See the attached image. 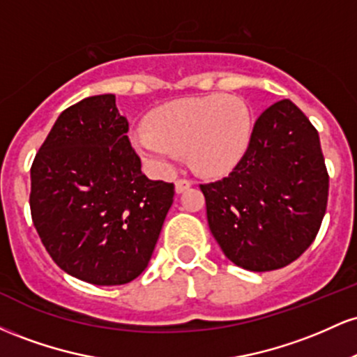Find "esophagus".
Listing matches in <instances>:
<instances>
[{"label": "esophagus", "mask_w": 357, "mask_h": 357, "mask_svg": "<svg viewBox=\"0 0 357 357\" xmlns=\"http://www.w3.org/2000/svg\"><path fill=\"white\" fill-rule=\"evenodd\" d=\"M191 181H188V179H178V181H176V184H174V188H176V192H178V195H181V192H184L188 190V188H191Z\"/></svg>", "instance_id": "34e87169"}]
</instances>
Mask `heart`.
<instances>
[{
    "instance_id": "b5f03b06",
    "label": "heart",
    "mask_w": 357,
    "mask_h": 357,
    "mask_svg": "<svg viewBox=\"0 0 357 357\" xmlns=\"http://www.w3.org/2000/svg\"><path fill=\"white\" fill-rule=\"evenodd\" d=\"M253 116L243 99L225 93L186 97L159 107L151 126L130 132L134 149L153 169L165 173L188 151L192 165L208 174L230 171L247 153Z\"/></svg>"
}]
</instances>
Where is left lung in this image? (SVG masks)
I'll use <instances>...</instances> for the list:
<instances>
[{
  "label": "left lung",
  "mask_w": 357,
  "mask_h": 357,
  "mask_svg": "<svg viewBox=\"0 0 357 357\" xmlns=\"http://www.w3.org/2000/svg\"><path fill=\"white\" fill-rule=\"evenodd\" d=\"M206 218L230 261L270 272L310 247L326 215L329 176L315 127L289 99L257 119L235 169L202 184Z\"/></svg>",
  "instance_id": "8db88e82"
}]
</instances>
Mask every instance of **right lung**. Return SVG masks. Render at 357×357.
I'll return each instance as SVG.
<instances>
[{"mask_svg": "<svg viewBox=\"0 0 357 357\" xmlns=\"http://www.w3.org/2000/svg\"><path fill=\"white\" fill-rule=\"evenodd\" d=\"M114 93L65 109L31 166L30 208L42 243L68 275L122 285L149 264L174 184L142 174Z\"/></svg>", "mask_w": 357, "mask_h": 357, "instance_id": "1", "label": "right lung"}]
</instances>
